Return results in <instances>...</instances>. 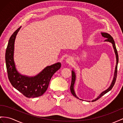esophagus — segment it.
<instances>
[{
    "mask_svg": "<svg viewBox=\"0 0 123 123\" xmlns=\"http://www.w3.org/2000/svg\"><path fill=\"white\" fill-rule=\"evenodd\" d=\"M66 61H67V63L68 64H71L72 62V59L71 58H68L66 60Z\"/></svg>",
    "mask_w": 123,
    "mask_h": 123,
    "instance_id": "34e87169",
    "label": "esophagus"
}]
</instances>
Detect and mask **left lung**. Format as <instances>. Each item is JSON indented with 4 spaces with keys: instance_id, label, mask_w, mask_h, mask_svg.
<instances>
[{
    "instance_id": "8db88e82",
    "label": "left lung",
    "mask_w": 123,
    "mask_h": 123,
    "mask_svg": "<svg viewBox=\"0 0 123 123\" xmlns=\"http://www.w3.org/2000/svg\"><path fill=\"white\" fill-rule=\"evenodd\" d=\"M102 36L106 38V39L105 41H106V42H109L111 43L113 45V48L114 49V51L115 53V55H116V68H115V72H114V78H113V80L112 82V84L111 85V86H110V87L108 89H107L106 90L104 91L103 92H102L101 93L100 95L99 96V97L97 98V99H96L95 100H93L92 101H95L98 100L99 98H100L102 96H103L104 94H105V93H106L107 92H108L110 90H111L112 89V88H113V87L114 86V84L115 83L116 81V77H117V64H118V53H117V49H116V46H115V42L114 40L113 39V38H112V37L110 35V34L106 33H101ZM75 78H76V76H75V74L74 73V72L73 71H72V81H71V85L70 86V90H71V92L72 93V94L75 97L77 98V99H79L77 97V96L76 95V94L75 93V92L74 90V84L75 83ZM81 100V99H80Z\"/></svg>"
}]
</instances>
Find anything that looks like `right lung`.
<instances>
[{
	"label": "right lung",
	"instance_id": "1",
	"mask_svg": "<svg viewBox=\"0 0 123 123\" xmlns=\"http://www.w3.org/2000/svg\"><path fill=\"white\" fill-rule=\"evenodd\" d=\"M20 27L9 39L6 51V63L9 80L18 92L27 98H35L42 96L48 88L50 80L61 68L60 62L46 67L36 76L29 77L19 74L15 68L13 60L14 44Z\"/></svg>",
	"mask_w": 123,
	"mask_h": 123
}]
</instances>
